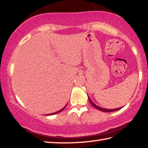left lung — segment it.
I'll list each match as a JSON object with an SVG mask.
<instances>
[{"mask_svg":"<svg viewBox=\"0 0 148 148\" xmlns=\"http://www.w3.org/2000/svg\"><path fill=\"white\" fill-rule=\"evenodd\" d=\"M88 99H89V101H90V102L91 103V104H92L95 108H96V109H99V111H103V112H113V111H118L119 109H121V108H117V109H103V108H100V107H99V106H97V105H95V103H94L92 101V100H90V99L89 98V97H88Z\"/></svg>","mask_w":148,"mask_h":148,"instance_id":"left-lung-1","label":"left lung"}]
</instances>
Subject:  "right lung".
<instances>
[{
	"instance_id": "obj_1",
	"label": "right lung",
	"mask_w": 148,
	"mask_h": 148,
	"mask_svg": "<svg viewBox=\"0 0 148 148\" xmlns=\"http://www.w3.org/2000/svg\"><path fill=\"white\" fill-rule=\"evenodd\" d=\"M67 106V105H66L64 108H62L61 110H60L59 111H58V112H54V113H51V114H46V115H53V114H57V113H58V112H61L62 111H63V110H64L65 108V107Z\"/></svg>"
}]
</instances>
